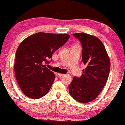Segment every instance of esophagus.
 I'll use <instances>...</instances> for the list:
<instances>
[{
    "label": "esophagus",
    "instance_id": "obj_1",
    "mask_svg": "<svg viewBox=\"0 0 125 125\" xmlns=\"http://www.w3.org/2000/svg\"><path fill=\"white\" fill-rule=\"evenodd\" d=\"M57 75L59 77H62V76H64V74H60V73H57Z\"/></svg>",
    "mask_w": 125,
    "mask_h": 125
}]
</instances>
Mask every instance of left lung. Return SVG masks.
Instances as JSON below:
<instances>
[{
	"label": "left lung",
	"mask_w": 125,
	"mask_h": 125,
	"mask_svg": "<svg viewBox=\"0 0 125 125\" xmlns=\"http://www.w3.org/2000/svg\"><path fill=\"white\" fill-rule=\"evenodd\" d=\"M82 44V61L86 68L80 77L69 85L70 95L77 102L94 100L102 91L109 76L111 63L104 44L95 36L84 32L73 34Z\"/></svg>",
	"instance_id": "1"
}]
</instances>
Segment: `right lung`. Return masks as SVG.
<instances>
[{"label":"right lung","instance_id":"add662e5","mask_svg":"<svg viewBox=\"0 0 125 125\" xmlns=\"http://www.w3.org/2000/svg\"><path fill=\"white\" fill-rule=\"evenodd\" d=\"M70 38L66 34L38 32L25 39L16 51L14 73L17 83L26 96L37 99L48 93L55 80L44 65L52 55ZM52 61V59L51 60Z\"/></svg>","mask_w":125,"mask_h":125}]
</instances>
